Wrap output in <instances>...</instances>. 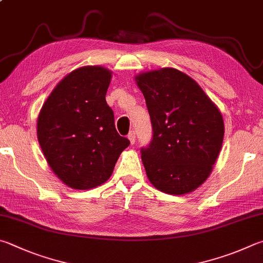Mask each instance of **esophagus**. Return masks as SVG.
Returning a JSON list of instances; mask_svg holds the SVG:
<instances>
[{
	"label": "esophagus",
	"mask_w": 263,
	"mask_h": 263,
	"mask_svg": "<svg viewBox=\"0 0 263 263\" xmlns=\"http://www.w3.org/2000/svg\"><path fill=\"white\" fill-rule=\"evenodd\" d=\"M127 138H128V140H130V142H131L132 145L135 144V142H136V132L135 131H131L130 133H128Z\"/></svg>",
	"instance_id": "obj_1"
}]
</instances>
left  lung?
Returning <instances> with one entry per match:
<instances>
[{
	"label": "left lung",
	"instance_id": "1",
	"mask_svg": "<svg viewBox=\"0 0 263 263\" xmlns=\"http://www.w3.org/2000/svg\"><path fill=\"white\" fill-rule=\"evenodd\" d=\"M151 116L153 138L141 148L147 177L162 192L181 195L208 178L221 151V111L187 74L173 68L136 77Z\"/></svg>",
	"mask_w": 263,
	"mask_h": 263
}]
</instances>
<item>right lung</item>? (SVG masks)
Instances as JSON below:
<instances>
[{
	"label": "right lung",
	"mask_w": 263,
	"mask_h": 263,
	"mask_svg": "<svg viewBox=\"0 0 263 263\" xmlns=\"http://www.w3.org/2000/svg\"><path fill=\"white\" fill-rule=\"evenodd\" d=\"M111 71L83 66L57 84L37 117V140L51 170L65 185L88 190L110 177L130 145L118 135L106 101Z\"/></svg>",
	"instance_id": "right-lung-1"
}]
</instances>
